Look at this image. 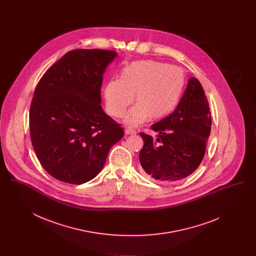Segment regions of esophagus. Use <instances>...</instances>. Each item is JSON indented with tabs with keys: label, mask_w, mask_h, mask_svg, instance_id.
Wrapping results in <instances>:
<instances>
[{
	"label": "esophagus",
	"mask_w": 256,
	"mask_h": 256,
	"mask_svg": "<svg viewBox=\"0 0 256 256\" xmlns=\"http://www.w3.org/2000/svg\"><path fill=\"white\" fill-rule=\"evenodd\" d=\"M124 132L126 134H136V130L132 128H130V126H128V128H126V130H124Z\"/></svg>",
	"instance_id": "34e87169"
}]
</instances>
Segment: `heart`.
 <instances>
[{
  "label": "heart",
  "mask_w": 256,
  "mask_h": 256,
  "mask_svg": "<svg viewBox=\"0 0 256 256\" xmlns=\"http://www.w3.org/2000/svg\"><path fill=\"white\" fill-rule=\"evenodd\" d=\"M184 76L174 66L156 60L135 61L126 66L121 78L110 80L104 89L106 106L114 117H122L135 100L138 102L126 116V122L138 126L159 119L178 104L182 93Z\"/></svg>",
  "instance_id": "1"
}]
</instances>
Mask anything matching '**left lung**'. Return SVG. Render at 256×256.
Returning <instances> with one entry per match:
<instances>
[{
    "label": "left lung",
    "instance_id": "obj_1",
    "mask_svg": "<svg viewBox=\"0 0 256 256\" xmlns=\"http://www.w3.org/2000/svg\"><path fill=\"white\" fill-rule=\"evenodd\" d=\"M211 124L204 90L198 78H191L174 111L152 126L158 136L140 132L144 140L139 154L142 172L163 183L190 176L206 154Z\"/></svg>",
    "mask_w": 256,
    "mask_h": 256
}]
</instances>
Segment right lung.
<instances>
[{
  "label": "right lung",
  "mask_w": 256,
  "mask_h": 256,
  "mask_svg": "<svg viewBox=\"0 0 256 256\" xmlns=\"http://www.w3.org/2000/svg\"><path fill=\"white\" fill-rule=\"evenodd\" d=\"M114 50L76 49L38 82L30 108L32 144L42 167L63 182L82 184L102 169L124 130L100 106L104 73Z\"/></svg>",
  "instance_id": "1"
}]
</instances>
